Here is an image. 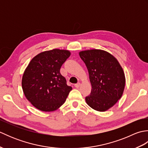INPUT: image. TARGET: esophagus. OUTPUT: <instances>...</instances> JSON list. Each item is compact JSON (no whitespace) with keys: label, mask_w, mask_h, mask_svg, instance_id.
I'll use <instances>...</instances> for the list:
<instances>
[{"label":"esophagus","mask_w":148,"mask_h":148,"mask_svg":"<svg viewBox=\"0 0 148 148\" xmlns=\"http://www.w3.org/2000/svg\"><path fill=\"white\" fill-rule=\"evenodd\" d=\"M80 86H81L80 83H77L74 84V86L76 87V88H79L80 87Z\"/></svg>","instance_id":"1"}]
</instances>
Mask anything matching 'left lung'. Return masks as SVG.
I'll return each instance as SVG.
<instances>
[{
  "mask_svg": "<svg viewBox=\"0 0 148 148\" xmlns=\"http://www.w3.org/2000/svg\"><path fill=\"white\" fill-rule=\"evenodd\" d=\"M88 71L92 84L90 95L85 98L94 110L104 112L114 106L123 93L125 76L118 60L104 50L92 49L79 52Z\"/></svg>",
  "mask_w": 148,
  "mask_h": 148,
  "instance_id": "8db88e82",
  "label": "left lung"
}]
</instances>
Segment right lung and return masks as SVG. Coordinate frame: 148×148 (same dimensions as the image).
Returning a JSON list of instances; mask_svg holds the SVG:
<instances>
[{
    "label": "right lung",
    "mask_w": 148,
    "mask_h": 148,
    "mask_svg": "<svg viewBox=\"0 0 148 148\" xmlns=\"http://www.w3.org/2000/svg\"><path fill=\"white\" fill-rule=\"evenodd\" d=\"M71 55L67 49H53L34 56L25 70L21 86L27 99L37 109L54 111L64 104L72 87L60 69Z\"/></svg>",
    "instance_id": "right-lung-1"
}]
</instances>
